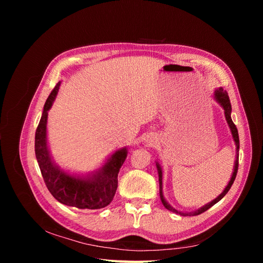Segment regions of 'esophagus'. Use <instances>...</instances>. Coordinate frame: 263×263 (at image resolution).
<instances>
[{
	"instance_id": "34e87169",
	"label": "esophagus",
	"mask_w": 263,
	"mask_h": 263,
	"mask_svg": "<svg viewBox=\"0 0 263 263\" xmlns=\"http://www.w3.org/2000/svg\"><path fill=\"white\" fill-rule=\"evenodd\" d=\"M147 141H148V144H149V145H151V142H153L154 140H153V139H149V140H147Z\"/></svg>"
}]
</instances>
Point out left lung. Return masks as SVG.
<instances>
[{"mask_svg": "<svg viewBox=\"0 0 263 263\" xmlns=\"http://www.w3.org/2000/svg\"><path fill=\"white\" fill-rule=\"evenodd\" d=\"M214 100L216 101L218 104L222 107V109H224V114H225V118H226V122L228 124V127L230 129V133H232V136H233V139L235 141V145H236V157H235V163H234V169H233V173H232V177H230V180L228 182V184L226 185V187L224 189V191L216 197L214 198V200L208 204L203 205L202 208L197 209L196 211H193V212H180L176 209H173L172 206L168 203V201L165 200V197L163 195V185H162V168L160 163H159L158 161H156V166H157V171H158V177H159V191H160V200L163 204L164 208L166 210H169L173 213H177L179 215H181V216H196V215H200L202 213H204L205 211H208L209 209H211L213 205L216 204L217 202H219L222 197H224L227 192L229 191V189L232 187L233 183L236 179V176H237V171H238V159H239V136H238V130H237V127L236 125L234 124L233 119H232V105H230V101H229V98H228V94L226 91H224V89L222 87H218V89L215 90L214 92Z\"/></svg>", "mask_w": 263, "mask_h": 263, "instance_id": "obj_1", "label": "left lung"}]
</instances>
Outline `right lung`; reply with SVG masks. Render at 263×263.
<instances>
[{
    "label": "right lung",
    "mask_w": 263,
    "mask_h": 263,
    "mask_svg": "<svg viewBox=\"0 0 263 263\" xmlns=\"http://www.w3.org/2000/svg\"><path fill=\"white\" fill-rule=\"evenodd\" d=\"M58 82L47 99L35 135V154L39 169L51 195L67 206L99 210L112 202L117 189V177L128 154V148H119L110 154L99 169L87 173H71L54 162L47 137L48 110L57 97Z\"/></svg>",
    "instance_id": "right-lung-1"
}]
</instances>
